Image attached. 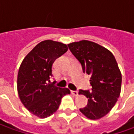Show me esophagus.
I'll list each match as a JSON object with an SVG mask.
<instances>
[{"mask_svg":"<svg viewBox=\"0 0 134 134\" xmlns=\"http://www.w3.org/2000/svg\"><path fill=\"white\" fill-rule=\"evenodd\" d=\"M72 93L74 96H77L78 95V90H72Z\"/></svg>","mask_w":134,"mask_h":134,"instance_id":"obj_1","label":"esophagus"}]
</instances>
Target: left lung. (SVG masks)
Instances as JSON below:
<instances>
[{
  "label": "left lung",
  "instance_id": "8db88e82",
  "mask_svg": "<svg viewBox=\"0 0 134 134\" xmlns=\"http://www.w3.org/2000/svg\"><path fill=\"white\" fill-rule=\"evenodd\" d=\"M67 46L83 72L91 76L92 89L79 91L88 100L80 110L92 120L102 118L112 109L121 93L122 77L117 62L109 50L93 41L82 40Z\"/></svg>",
  "mask_w": 134,
  "mask_h": 134
}]
</instances>
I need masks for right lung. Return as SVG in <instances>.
<instances>
[{
  "label": "right lung",
  "mask_w": 134,
  "mask_h": 134,
  "mask_svg": "<svg viewBox=\"0 0 134 134\" xmlns=\"http://www.w3.org/2000/svg\"><path fill=\"white\" fill-rule=\"evenodd\" d=\"M68 50L66 44L45 40L36 46L24 59L19 67L17 89L19 98L29 111L41 118L57 111L62 97L70 94L50 82L52 64Z\"/></svg>",
  "instance_id": "obj_1"
}]
</instances>
